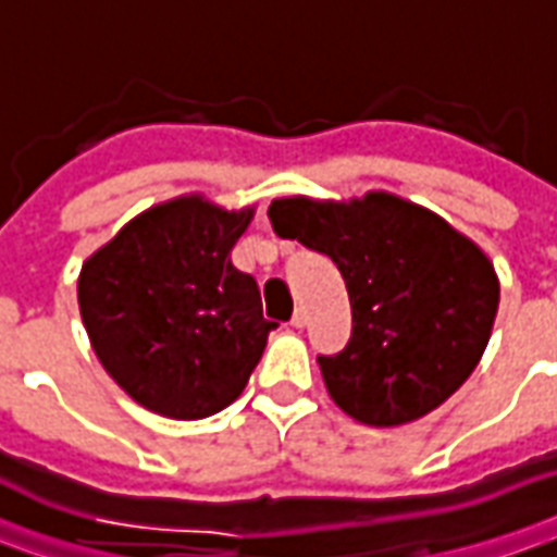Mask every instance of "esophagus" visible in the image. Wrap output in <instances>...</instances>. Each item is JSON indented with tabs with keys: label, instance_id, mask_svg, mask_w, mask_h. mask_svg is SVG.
Wrapping results in <instances>:
<instances>
[{
	"label": "esophagus",
	"instance_id": "obj_1",
	"mask_svg": "<svg viewBox=\"0 0 557 557\" xmlns=\"http://www.w3.org/2000/svg\"><path fill=\"white\" fill-rule=\"evenodd\" d=\"M306 323H309V314H306V309H297V312L292 314V326H297V330H304Z\"/></svg>",
	"mask_w": 557,
	"mask_h": 557
}]
</instances>
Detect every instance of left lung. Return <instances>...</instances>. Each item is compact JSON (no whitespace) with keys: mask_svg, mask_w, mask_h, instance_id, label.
I'll use <instances>...</instances> for the list:
<instances>
[{"mask_svg":"<svg viewBox=\"0 0 557 557\" xmlns=\"http://www.w3.org/2000/svg\"><path fill=\"white\" fill-rule=\"evenodd\" d=\"M269 219L283 239L332 257L347 283L352 335L318 356L344 413L405 424L466 384L500 300L494 265L471 239L389 193L349 205L277 199Z\"/></svg>","mask_w":557,"mask_h":557,"instance_id":"8db88e82","label":"left lung"}]
</instances>
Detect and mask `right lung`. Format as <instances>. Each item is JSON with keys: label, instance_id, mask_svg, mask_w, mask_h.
<instances>
[{"label": "right lung", "instance_id": "right-lung-1", "mask_svg": "<svg viewBox=\"0 0 557 557\" xmlns=\"http://www.w3.org/2000/svg\"><path fill=\"white\" fill-rule=\"evenodd\" d=\"M251 210L199 196L133 219L86 260L81 314L100 364L147 410L219 413L245 389L269 332L257 280L231 262Z\"/></svg>", "mask_w": 557, "mask_h": 557}]
</instances>
